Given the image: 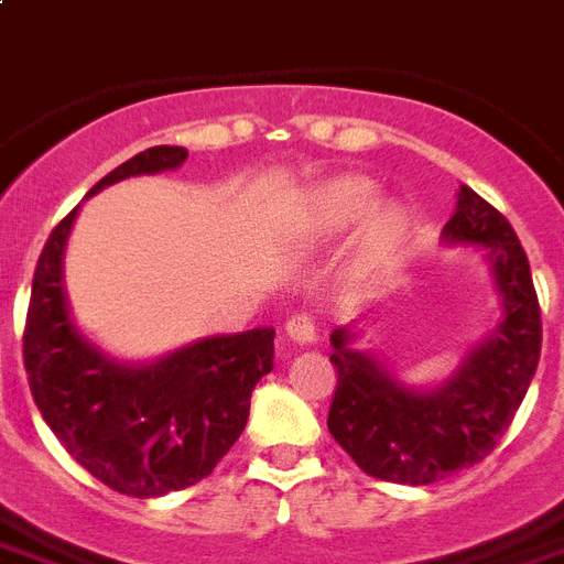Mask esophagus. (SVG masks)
I'll list each match as a JSON object with an SVG mask.
<instances>
[{
	"mask_svg": "<svg viewBox=\"0 0 564 564\" xmlns=\"http://www.w3.org/2000/svg\"><path fill=\"white\" fill-rule=\"evenodd\" d=\"M286 335H290L295 344H301V347H310V344H315V340H318V333H315V321H312L310 315H304V312H297V315H292V318L286 321Z\"/></svg>",
	"mask_w": 564,
	"mask_h": 564,
	"instance_id": "obj_1",
	"label": "esophagus"
}]
</instances>
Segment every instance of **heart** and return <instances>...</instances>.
Listing matches in <instances>:
<instances>
[{
    "mask_svg": "<svg viewBox=\"0 0 564 564\" xmlns=\"http://www.w3.org/2000/svg\"><path fill=\"white\" fill-rule=\"evenodd\" d=\"M378 203L376 180L364 174H333L306 188L290 209V231L301 243H326L361 225L355 252L364 263L395 252L406 231V212L395 203Z\"/></svg>",
    "mask_w": 564,
    "mask_h": 564,
    "instance_id": "b5f03b06",
    "label": "heart"
}]
</instances>
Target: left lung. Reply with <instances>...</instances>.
I'll return each instance as SVG.
<instances>
[{
	"instance_id": "1",
	"label": "left lung",
	"mask_w": 564,
	"mask_h": 564,
	"mask_svg": "<svg viewBox=\"0 0 564 564\" xmlns=\"http://www.w3.org/2000/svg\"><path fill=\"white\" fill-rule=\"evenodd\" d=\"M442 240L481 254L499 301L496 324L451 376L410 387L381 355L358 347L355 324L329 335L338 390L326 427L364 473L395 485H433L479 465L510 427L542 349L531 263L508 220L462 186Z\"/></svg>"
}]
</instances>
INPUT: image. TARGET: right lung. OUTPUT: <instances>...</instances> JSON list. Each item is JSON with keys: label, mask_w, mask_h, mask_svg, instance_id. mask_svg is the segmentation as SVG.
Instances as JSON below:
<instances>
[{"label": "right lung", "mask_w": 564, "mask_h": 564, "mask_svg": "<svg viewBox=\"0 0 564 564\" xmlns=\"http://www.w3.org/2000/svg\"><path fill=\"white\" fill-rule=\"evenodd\" d=\"M180 145H154L117 165L85 197L140 174L174 172ZM79 206L51 231L33 272L25 370L42 419L94 479L154 499L206 479L249 419V399L272 370L274 329L212 335L154 361H120L74 324L65 246Z\"/></svg>", "instance_id": "right-lung-1"}]
</instances>
